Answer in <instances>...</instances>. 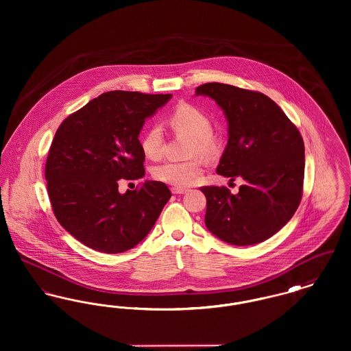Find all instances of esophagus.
<instances>
[{
    "instance_id": "esophagus-1",
    "label": "esophagus",
    "mask_w": 351,
    "mask_h": 351,
    "mask_svg": "<svg viewBox=\"0 0 351 351\" xmlns=\"http://www.w3.org/2000/svg\"><path fill=\"white\" fill-rule=\"evenodd\" d=\"M171 192L173 193V195H183L186 192V189L185 188H179V186H173L172 189H171Z\"/></svg>"
}]
</instances>
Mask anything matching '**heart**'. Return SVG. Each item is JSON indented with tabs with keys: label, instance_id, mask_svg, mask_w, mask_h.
<instances>
[{
	"label": "heart",
	"instance_id": "b5f03b06",
	"mask_svg": "<svg viewBox=\"0 0 351 351\" xmlns=\"http://www.w3.org/2000/svg\"><path fill=\"white\" fill-rule=\"evenodd\" d=\"M168 123L175 133L186 135L192 139L189 154L192 156L201 155L212 158L217 154L218 139L212 133V122L202 110L183 104L178 106L168 118ZM143 154L150 159L162 156L165 149V134L160 126L152 125L141 141ZM202 173V166L199 160L188 162H165L154 168L152 175L156 180L163 183L186 186Z\"/></svg>",
	"mask_w": 351,
	"mask_h": 351
}]
</instances>
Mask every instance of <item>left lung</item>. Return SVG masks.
Listing matches in <instances>:
<instances>
[{"instance_id":"obj_1","label":"left lung","mask_w":351,"mask_h":351,"mask_svg":"<svg viewBox=\"0 0 351 351\" xmlns=\"http://www.w3.org/2000/svg\"><path fill=\"white\" fill-rule=\"evenodd\" d=\"M196 96L216 101L228 121V145L218 175L242 178L237 195L225 186H202L205 225L234 246L256 245L278 233L295 215L304 182V142L298 128L263 93L208 83Z\"/></svg>"}]
</instances>
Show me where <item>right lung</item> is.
Here are the masks:
<instances>
[{
	"label": "right lung",
	"mask_w": 351,
	"mask_h": 351,
	"mask_svg": "<svg viewBox=\"0 0 351 351\" xmlns=\"http://www.w3.org/2000/svg\"><path fill=\"white\" fill-rule=\"evenodd\" d=\"M172 95L112 90L89 101L59 126L46 162L52 210L59 223L93 250L118 254L150 233L171 197L146 180L118 192V180L145 176L139 133Z\"/></svg>",
	"instance_id": "right-lung-1"
}]
</instances>
